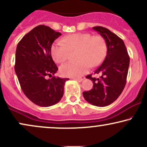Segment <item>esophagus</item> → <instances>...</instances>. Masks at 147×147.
<instances>
[{
  "label": "esophagus",
  "mask_w": 147,
  "mask_h": 147,
  "mask_svg": "<svg viewBox=\"0 0 147 147\" xmlns=\"http://www.w3.org/2000/svg\"><path fill=\"white\" fill-rule=\"evenodd\" d=\"M85 79V77H76L74 78V79L77 80V81H82Z\"/></svg>",
  "instance_id": "34e87169"
}]
</instances>
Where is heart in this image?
<instances>
[{
    "label": "heart",
    "instance_id": "heart-1",
    "mask_svg": "<svg viewBox=\"0 0 147 147\" xmlns=\"http://www.w3.org/2000/svg\"><path fill=\"white\" fill-rule=\"evenodd\" d=\"M76 50V58L78 60L60 66V73L64 77H80L90 70L91 65H99L107 54V45L101 36H92L90 33H76L64 36L62 41L53 42L51 53L55 62L62 63L68 58L70 51Z\"/></svg>",
    "mask_w": 147,
    "mask_h": 147
}]
</instances>
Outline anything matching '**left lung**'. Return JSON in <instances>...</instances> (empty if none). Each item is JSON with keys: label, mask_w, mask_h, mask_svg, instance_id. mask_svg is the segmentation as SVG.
Returning <instances> with one entry per match:
<instances>
[{"label": "left lung", "mask_w": 147, "mask_h": 147, "mask_svg": "<svg viewBox=\"0 0 147 147\" xmlns=\"http://www.w3.org/2000/svg\"><path fill=\"white\" fill-rule=\"evenodd\" d=\"M105 38L107 45V53L102 64L94 74H101L96 79L92 75L87 79L93 81V88L83 92V97L91 105L103 107L111 105L117 99L126 84L129 57L124 42L117 35L102 26L93 27Z\"/></svg>", "instance_id": "1"}]
</instances>
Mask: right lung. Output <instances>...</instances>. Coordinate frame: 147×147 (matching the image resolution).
Masks as SVG:
<instances>
[{
  "label": "right lung",
  "instance_id": "right-lung-1",
  "mask_svg": "<svg viewBox=\"0 0 147 147\" xmlns=\"http://www.w3.org/2000/svg\"><path fill=\"white\" fill-rule=\"evenodd\" d=\"M60 32L39 25L24 36L18 44L15 71L26 96L42 107L54 105L64 95L65 82L69 79L55 77L57 66L52 59L51 47ZM47 76H52L47 80Z\"/></svg>",
  "mask_w": 147,
  "mask_h": 147
}]
</instances>
